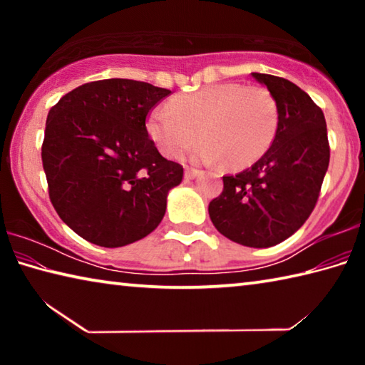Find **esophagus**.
<instances>
[{
	"label": "esophagus",
	"instance_id": "obj_1",
	"mask_svg": "<svg viewBox=\"0 0 365 365\" xmlns=\"http://www.w3.org/2000/svg\"><path fill=\"white\" fill-rule=\"evenodd\" d=\"M197 175H200V170L197 169H193V168L185 169V178H187V180H193V178Z\"/></svg>",
	"mask_w": 365,
	"mask_h": 365
}]
</instances>
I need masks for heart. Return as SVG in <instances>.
<instances>
[{
  "label": "heart",
  "instance_id": "b5f03b06",
  "mask_svg": "<svg viewBox=\"0 0 365 365\" xmlns=\"http://www.w3.org/2000/svg\"><path fill=\"white\" fill-rule=\"evenodd\" d=\"M148 133L163 154L178 159L197 141L196 158L245 168L264 156L279 130V106L269 90L237 82L177 95L148 115Z\"/></svg>",
  "mask_w": 365,
  "mask_h": 365
}]
</instances>
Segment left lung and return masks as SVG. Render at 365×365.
Returning <instances> with one entry per match:
<instances>
[{
    "label": "left lung",
    "mask_w": 365,
    "mask_h": 365,
    "mask_svg": "<svg viewBox=\"0 0 365 365\" xmlns=\"http://www.w3.org/2000/svg\"><path fill=\"white\" fill-rule=\"evenodd\" d=\"M279 106V130L264 156L224 177L209 202L214 227L235 243L269 248L301 228L316 207L329 169L330 145L322 109L287 78L252 72Z\"/></svg>",
    "instance_id": "8db88e82"
}]
</instances>
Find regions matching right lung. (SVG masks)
I'll list each match as a JSON object with an SVG mask.
<instances>
[{"label": "right lung", "mask_w": 365, "mask_h": 365, "mask_svg": "<svg viewBox=\"0 0 365 365\" xmlns=\"http://www.w3.org/2000/svg\"><path fill=\"white\" fill-rule=\"evenodd\" d=\"M170 93L138 80L106 78L77 86L49 109L41 145L49 200L86 242L119 248L163 220L183 168L160 156L146 117Z\"/></svg>", "instance_id": "obj_1"}]
</instances>
